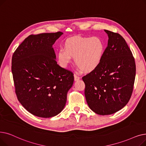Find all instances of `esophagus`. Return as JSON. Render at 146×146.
I'll list each match as a JSON object with an SVG mask.
<instances>
[{
  "mask_svg": "<svg viewBox=\"0 0 146 146\" xmlns=\"http://www.w3.org/2000/svg\"><path fill=\"white\" fill-rule=\"evenodd\" d=\"M80 79V77H79L78 75H76V74L74 75V80H75V81H78V80H79Z\"/></svg>",
  "mask_w": 146,
  "mask_h": 146,
  "instance_id": "1",
  "label": "esophagus"
}]
</instances>
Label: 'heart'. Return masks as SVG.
Returning <instances> with one entry per match:
<instances>
[{"instance_id": "heart-1", "label": "heart", "mask_w": 146, "mask_h": 146, "mask_svg": "<svg viewBox=\"0 0 146 146\" xmlns=\"http://www.w3.org/2000/svg\"><path fill=\"white\" fill-rule=\"evenodd\" d=\"M57 53L58 62L66 68L74 58L80 70L86 72L94 71L100 65L105 52V44L99 37H74L68 39Z\"/></svg>"}]
</instances>
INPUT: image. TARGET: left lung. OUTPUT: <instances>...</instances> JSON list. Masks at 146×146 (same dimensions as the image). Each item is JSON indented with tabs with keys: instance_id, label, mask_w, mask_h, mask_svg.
Returning <instances> with one entry per match:
<instances>
[{
	"instance_id": "8db88e82",
	"label": "left lung",
	"mask_w": 146,
	"mask_h": 146,
	"mask_svg": "<svg viewBox=\"0 0 146 146\" xmlns=\"http://www.w3.org/2000/svg\"><path fill=\"white\" fill-rule=\"evenodd\" d=\"M109 40L99 67L82 78L89 108L100 115L113 114L125 106L133 93L135 63L125 39L105 30Z\"/></svg>"
}]
</instances>
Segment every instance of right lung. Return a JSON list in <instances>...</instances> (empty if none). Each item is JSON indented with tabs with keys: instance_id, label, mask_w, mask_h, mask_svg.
I'll return each instance as SVG.
<instances>
[{
	"instance_id": "right-lung-1",
	"label": "right lung",
	"mask_w": 146,
	"mask_h": 146,
	"mask_svg": "<svg viewBox=\"0 0 146 146\" xmlns=\"http://www.w3.org/2000/svg\"><path fill=\"white\" fill-rule=\"evenodd\" d=\"M63 34L27 37L13 53L12 72L18 100L31 114L51 117L64 109L73 73L57 64L53 44Z\"/></svg>"
}]
</instances>
